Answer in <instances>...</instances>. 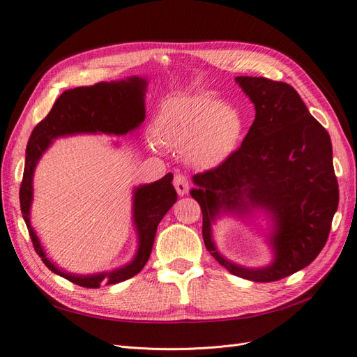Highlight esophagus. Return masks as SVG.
Masks as SVG:
<instances>
[{"label": "esophagus", "mask_w": 357, "mask_h": 357, "mask_svg": "<svg viewBox=\"0 0 357 357\" xmlns=\"http://www.w3.org/2000/svg\"><path fill=\"white\" fill-rule=\"evenodd\" d=\"M174 188L180 197L186 195L189 192V178L185 174H176L174 176Z\"/></svg>", "instance_id": "esophagus-1"}]
</instances>
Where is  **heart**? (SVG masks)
Segmentation results:
<instances>
[{"mask_svg":"<svg viewBox=\"0 0 357 357\" xmlns=\"http://www.w3.org/2000/svg\"><path fill=\"white\" fill-rule=\"evenodd\" d=\"M244 131L240 113L207 95L181 96L168 101L155 122L160 144L185 150L198 168H215L238 147ZM152 147H158L152 139Z\"/></svg>","mask_w":357,"mask_h":357,"instance_id":"1","label":"heart"}]
</instances>
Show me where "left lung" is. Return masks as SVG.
Segmentation results:
<instances>
[{"label":"left lung","instance_id":"obj_1","mask_svg":"<svg viewBox=\"0 0 357 357\" xmlns=\"http://www.w3.org/2000/svg\"><path fill=\"white\" fill-rule=\"evenodd\" d=\"M235 80L255 104V121L223 164L193 176L190 195L201 205L204 244L215 261L241 278L277 282L308 266L328 241L340 201L332 143L290 84L250 75ZM252 208H265L275 222L270 243L276 259L259 270L226 261L211 240V223L222 209Z\"/></svg>","mask_w":357,"mask_h":357}]
</instances>
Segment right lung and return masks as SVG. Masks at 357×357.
Listing matches in <instances>:
<instances>
[{
    "label": "right lung",
    "mask_w": 357,
    "mask_h": 357,
    "mask_svg": "<svg viewBox=\"0 0 357 357\" xmlns=\"http://www.w3.org/2000/svg\"><path fill=\"white\" fill-rule=\"evenodd\" d=\"M147 82L142 77H129L119 82H101L92 86L68 89L53 104L49 114L34 128L26 146L24 178L20 183L19 199L24 220L37 255L52 273L82 287L98 289L102 283L116 284L137 275L144 268L152 253L158 225L167 211L177 201V192L172 186V174L139 186L134 190V223L138 234V252L134 261L110 273L93 275H74L62 271L46 257L29 222L32 201V176L38 159L50 146L53 138L102 132L123 135L134 131L146 119L144 91Z\"/></svg>",
    "instance_id": "right-lung-1"
}]
</instances>
